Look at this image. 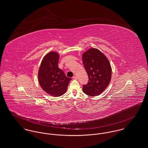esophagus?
<instances>
[{
  "label": "esophagus",
  "instance_id": "esophagus-1",
  "mask_svg": "<svg viewBox=\"0 0 148 148\" xmlns=\"http://www.w3.org/2000/svg\"><path fill=\"white\" fill-rule=\"evenodd\" d=\"M73 78L74 79H75V80H77V79H78V77H77V76H75H75H74V77H73Z\"/></svg>",
  "mask_w": 148,
  "mask_h": 148
}]
</instances>
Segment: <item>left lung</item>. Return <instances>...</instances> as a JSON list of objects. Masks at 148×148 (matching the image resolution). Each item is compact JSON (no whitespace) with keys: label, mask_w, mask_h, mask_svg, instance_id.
Returning a JSON list of instances; mask_svg holds the SVG:
<instances>
[{"label":"left lung","mask_w":148,"mask_h":148,"mask_svg":"<svg viewBox=\"0 0 148 148\" xmlns=\"http://www.w3.org/2000/svg\"><path fill=\"white\" fill-rule=\"evenodd\" d=\"M82 58L89 79L87 84L83 85V90L88 96L99 95L111 81L112 70L109 61L96 49H90L84 52Z\"/></svg>","instance_id":"8db88e82"}]
</instances>
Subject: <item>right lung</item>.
<instances>
[{"label":"right lung","instance_id":"right-lung-1","mask_svg":"<svg viewBox=\"0 0 148 148\" xmlns=\"http://www.w3.org/2000/svg\"><path fill=\"white\" fill-rule=\"evenodd\" d=\"M59 55L55 52L46 55L38 71V80L41 88L51 96L59 97L67 89L71 79L67 77L58 67Z\"/></svg>","mask_w":148,"mask_h":148}]
</instances>
